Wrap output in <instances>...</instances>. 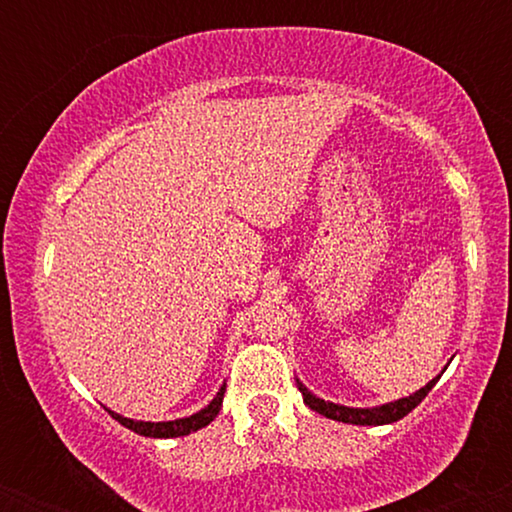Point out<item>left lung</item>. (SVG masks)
<instances>
[{
	"label": "left lung",
	"mask_w": 512,
	"mask_h": 512,
	"mask_svg": "<svg viewBox=\"0 0 512 512\" xmlns=\"http://www.w3.org/2000/svg\"><path fill=\"white\" fill-rule=\"evenodd\" d=\"M438 383V378H433L431 383L421 390H416L414 395L397 399V402H387L383 407H370V409H354V407H342V404H334V402H325V399L315 397L313 392L305 387L301 380H296L298 390H301L303 402L308 404L310 409L317 411V414L327 416V419L334 421H342V424H356V426H383V424H395V421L404 419L411 409L419 407L421 399H424L431 387Z\"/></svg>",
	"instance_id": "left-lung-1"
}]
</instances>
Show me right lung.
I'll list each match as a JSON object with an SVG mask.
<instances>
[{"label":"right lung","mask_w":512,"mask_h":512,"mask_svg":"<svg viewBox=\"0 0 512 512\" xmlns=\"http://www.w3.org/2000/svg\"><path fill=\"white\" fill-rule=\"evenodd\" d=\"M223 392H226V385L221 387L219 392H216V397L211 399V402L204 407L202 411H197V414L192 416H185V419H175V421H134V419H125V416L115 414V411H110V416H113L115 421H120L122 426L129 428V431L139 433V436H146V438H178V436H190V433L199 431V428H204L211 421L216 419V414H219L221 409V402H223Z\"/></svg>","instance_id":"right-lung-1"}]
</instances>
